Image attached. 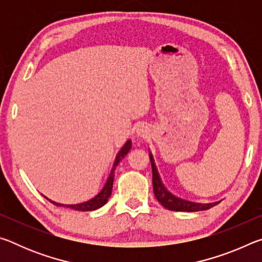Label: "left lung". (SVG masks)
Segmentation results:
<instances>
[{
  "label": "left lung",
  "mask_w": 262,
  "mask_h": 262,
  "mask_svg": "<svg viewBox=\"0 0 262 262\" xmlns=\"http://www.w3.org/2000/svg\"><path fill=\"white\" fill-rule=\"evenodd\" d=\"M150 162H151L152 167V187L155 196H156L158 202L161 203L164 208H166V209L174 211H201L210 209L211 207H214L220 203H194L174 196V195H172L170 192H167L165 187L163 186L161 178H159L158 176L157 168L155 166L154 158L151 155H150Z\"/></svg>",
  "instance_id": "obj_1"
}]
</instances>
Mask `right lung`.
Segmentation results:
<instances>
[{
	"label": "right lung",
	"mask_w": 262,
	"mask_h": 262,
	"mask_svg": "<svg viewBox=\"0 0 262 262\" xmlns=\"http://www.w3.org/2000/svg\"><path fill=\"white\" fill-rule=\"evenodd\" d=\"M130 140H128L126 142V144L123 145L122 149L119 151V154L117 155V158H115V162H114V165L112 171H111L110 177L107 181H106V184L104 186V188L101 189V192L96 195L94 199H91V200H89L86 202H83V203H78V205H61V203H56V202H53V205H55L57 207H67L70 208V209H74V210H78V211H91V210H96L98 209V208L103 207L106 202H107L108 198L111 196V194H112V187H113V180H114V172H115V167L118 166V164L120 163L121 159L126 156V155L129 152L130 150Z\"/></svg>",
	"instance_id": "add662e5"
}]
</instances>
